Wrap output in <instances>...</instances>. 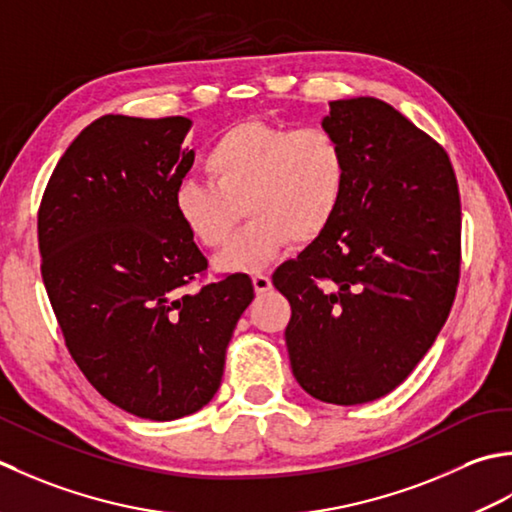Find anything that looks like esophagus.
Listing matches in <instances>:
<instances>
[{"label": "esophagus", "mask_w": 512, "mask_h": 512, "mask_svg": "<svg viewBox=\"0 0 512 512\" xmlns=\"http://www.w3.org/2000/svg\"><path fill=\"white\" fill-rule=\"evenodd\" d=\"M252 283H254L256 294H265V291L271 289V278L267 274H254Z\"/></svg>", "instance_id": "obj_1"}]
</instances>
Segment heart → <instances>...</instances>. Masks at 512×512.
Returning <instances> with one entry per match:
<instances>
[{
  "mask_svg": "<svg viewBox=\"0 0 512 512\" xmlns=\"http://www.w3.org/2000/svg\"><path fill=\"white\" fill-rule=\"evenodd\" d=\"M203 181H183L174 212L192 241L205 249L229 243L223 269L256 271L291 241L309 245L336 216L347 163L338 139L318 125L289 130L267 121H238L218 132L201 156Z\"/></svg>",
  "mask_w": 512,
  "mask_h": 512,
  "instance_id": "b5f03b06",
  "label": "heart"
}]
</instances>
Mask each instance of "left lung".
Here are the masks:
<instances>
[{
    "mask_svg": "<svg viewBox=\"0 0 512 512\" xmlns=\"http://www.w3.org/2000/svg\"><path fill=\"white\" fill-rule=\"evenodd\" d=\"M347 179L327 232L271 283L291 305V371L316 400L364 404L402 384L451 314L462 203L440 143L373 97L329 103Z\"/></svg>",
    "mask_w": 512,
    "mask_h": 512,
    "instance_id": "obj_1",
    "label": "left lung"
}]
</instances>
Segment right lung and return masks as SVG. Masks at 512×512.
<instances>
[{
    "label": "right lung",
    "instance_id": "right-lung-1",
    "mask_svg": "<svg viewBox=\"0 0 512 512\" xmlns=\"http://www.w3.org/2000/svg\"><path fill=\"white\" fill-rule=\"evenodd\" d=\"M192 121L106 114L83 128L41 196V278L66 347L108 402L154 422L214 398L247 274L203 284L207 258L174 212ZM196 286L194 292H187Z\"/></svg>",
    "mask_w": 512,
    "mask_h": 512
}]
</instances>
